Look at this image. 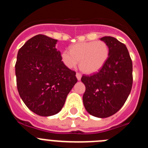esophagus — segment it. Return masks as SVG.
I'll list each match as a JSON object with an SVG mask.
<instances>
[{
	"mask_svg": "<svg viewBox=\"0 0 148 148\" xmlns=\"http://www.w3.org/2000/svg\"><path fill=\"white\" fill-rule=\"evenodd\" d=\"M82 76V74H81V73H76V78H77V79H78V81L81 80Z\"/></svg>",
	"mask_w": 148,
	"mask_h": 148,
	"instance_id": "esophagus-1",
	"label": "esophagus"
}]
</instances>
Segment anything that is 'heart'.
<instances>
[{"label":"heart","instance_id":"obj_1","mask_svg":"<svg viewBox=\"0 0 148 148\" xmlns=\"http://www.w3.org/2000/svg\"><path fill=\"white\" fill-rule=\"evenodd\" d=\"M109 47L104 41H87L74 44L70 50L65 49L61 56V61L66 67L73 69L78 64L83 72L92 74L99 71L108 61Z\"/></svg>","mask_w":148,"mask_h":148}]
</instances>
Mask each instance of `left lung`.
Wrapping results in <instances>:
<instances>
[{
    "label": "left lung",
    "instance_id": "left-lung-1",
    "mask_svg": "<svg viewBox=\"0 0 148 148\" xmlns=\"http://www.w3.org/2000/svg\"><path fill=\"white\" fill-rule=\"evenodd\" d=\"M108 44V61L98 73L83 75L86 87L83 103L97 118H108L118 112L128 98L133 84V64L126 46L110 36L101 38Z\"/></svg>",
    "mask_w": 148,
    "mask_h": 148
}]
</instances>
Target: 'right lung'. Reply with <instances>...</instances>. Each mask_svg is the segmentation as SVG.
Listing matches in <instances>:
<instances>
[{
	"label": "right lung",
	"mask_w": 148,
	"mask_h": 148,
	"mask_svg": "<svg viewBox=\"0 0 148 148\" xmlns=\"http://www.w3.org/2000/svg\"><path fill=\"white\" fill-rule=\"evenodd\" d=\"M58 40L37 35L18 50L15 75L18 93L27 108L40 116L61 111L77 82L75 72L61 61Z\"/></svg>",
	"instance_id": "1"
}]
</instances>
